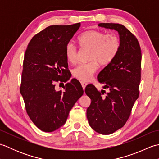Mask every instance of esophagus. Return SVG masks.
Masks as SVG:
<instances>
[{
    "label": "esophagus",
    "mask_w": 159,
    "mask_h": 159,
    "mask_svg": "<svg viewBox=\"0 0 159 159\" xmlns=\"http://www.w3.org/2000/svg\"><path fill=\"white\" fill-rule=\"evenodd\" d=\"M80 83H81V85H82V87H83V89L85 90V87L87 86V83H85V82H83V81H81V82H80Z\"/></svg>",
    "instance_id": "obj_1"
}]
</instances>
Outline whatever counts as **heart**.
I'll return each mask as SVG.
<instances>
[{
	"label": "heart",
	"instance_id": "1",
	"mask_svg": "<svg viewBox=\"0 0 159 159\" xmlns=\"http://www.w3.org/2000/svg\"><path fill=\"white\" fill-rule=\"evenodd\" d=\"M80 46L92 49L90 62L77 66L73 70V75L83 81L89 80L98 70V63L100 66H107L115 59L120 48V41L115 34L107 35L98 31H89L79 38ZM65 55L67 61L75 63L77 50L75 45L68 43L66 46Z\"/></svg>",
	"mask_w": 159,
	"mask_h": 159
}]
</instances>
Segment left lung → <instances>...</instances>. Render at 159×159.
<instances>
[{"instance_id": "obj_1", "label": "left lung", "mask_w": 159, "mask_h": 159, "mask_svg": "<svg viewBox=\"0 0 159 159\" xmlns=\"http://www.w3.org/2000/svg\"><path fill=\"white\" fill-rule=\"evenodd\" d=\"M98 26L116 31L120 41L117 55L98 75V81L109 92L102 96L105 91L100 92L93 85L85 90L91 99L87 109L89 126L100 134H109L124 126L139 97L141 52L137 38L124 26L114 23Z\"/></svg>"}]
</instances>
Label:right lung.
<instances>
[{"mask_svg":"<svg viewBox=\"0 0 159 159\" xmlns=\"http://www.w3.org/2000/svg\"><path fill=\"white\" fill-rule=\"evenodd\" d=\"M80 26V23L50 26L33 37L25 52L20 93L30 119L43 132L65 124L83 94L76 79L66 84L63 92L55 89L56 82H66L71 77L65 48Z\"/></svg>","mask_w":159,"mask_h":159,"instance_id":"right-lung-1","label":"right lung"}]
</instances>
